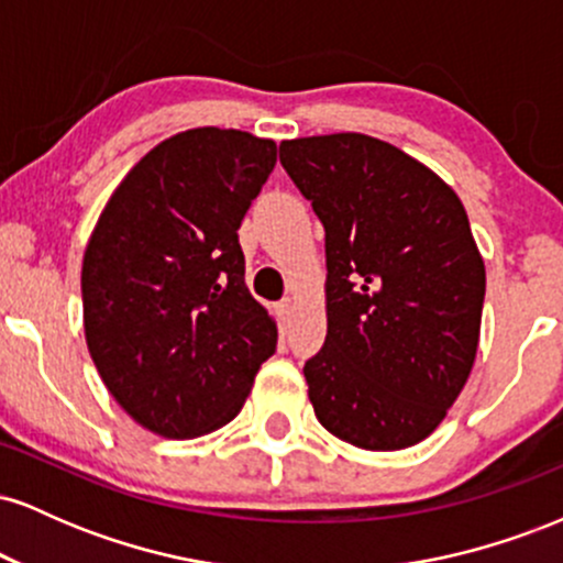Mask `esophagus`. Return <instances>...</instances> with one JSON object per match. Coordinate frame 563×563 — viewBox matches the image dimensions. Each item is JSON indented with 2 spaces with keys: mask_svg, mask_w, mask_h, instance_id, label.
<instances>
[{
  "mask_svg": "<svg viewBox=\"0 0 563 563\" xmlns=\"http://www.w3.org/2000/svg\"><path fill=\"white\" fill-rule=\"evenodd\" d=\"M277 318H280V322H290V318H294V301L283 299L277 303Z\"/></svg>",
  "mask_w": 563,
  "mask_h": 563,
  "instance_id": "obj_1",
  "label": "esophagus"
}]
</instances>
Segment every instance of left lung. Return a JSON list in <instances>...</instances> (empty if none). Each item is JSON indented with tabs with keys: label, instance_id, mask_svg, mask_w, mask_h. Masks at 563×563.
Masks as SVG:
<instances>
[{
	"label": "left lung",
	"instance_id": "1",
	"mask_svg": "<svg viewBox=\"0 0 563 563\" xmlns=\"http://www.w3.org/2000/svg\"><path fill=\"white\" fill-rule=\"evenodd\" d=\"M325 228V346L303 365L318 421L360 450H405L444 421L474 367L484 260L461 198L360 132L280 142Z\"/></svg>",
	"mask_w": 563,
	"mask_h": 563
}]
</instances>
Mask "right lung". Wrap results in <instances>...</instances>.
<instances>
[{
  "label": "right lung",
  "mask_w": 563,
  "mask_h": 563,
  "mask_svg": "<svg viewBox=\"0 0 563 563\" xmlns=\"http://www.w3.org/2000/svg\"><path fill=\"white\" fill-rule=\"evenodd\" d=\"M277 145L198 126L121 179L81 264L84 335L102 384L142 429L196 439L228 426L273 357L277 322L245 286L238 243Z\"/></svg>",
  "instance_id": "add662e5"
}]
</instances>
